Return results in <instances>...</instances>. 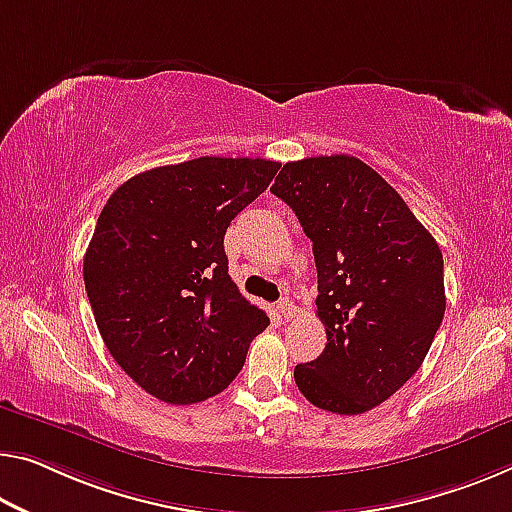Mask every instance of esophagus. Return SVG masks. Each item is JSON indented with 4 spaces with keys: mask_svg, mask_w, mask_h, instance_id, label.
I'll return each mask as SVG.
<instances>
[{
    "mask_svg": "<svg viewBox=\"0 0 512 512\" xmlns=\"http://www.w3.org/2000/svg\"><path fill=\"white\" fill-rule=\"evenodd\" d=\"M277 311H279V316L283 318V320H290L295 316V302L290 300V297H283V300L277 304Z\"/></svg>",
    "mask_w": 512,
    "mask_h": 512,
    "instance_id": "1",
    "label": "esophagus"
}]
</instances>
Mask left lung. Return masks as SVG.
<instances>
[{"mask_svg":"<svg viewBox=\"0 0 512 512\" xmlns=\"http://www.w3.org/2000/svg\"><path fill=\"white\" fill-rule=\"evenodd\" d=\"M313 242L322 355L295 366L304 398L364 414L426 359L442 325L444 258L435 238L377 171L352 155L283 164L270 187Z\"/></svg>","mask_w":512,"mask_h":512,"instance_id":"8db88e82","label":"left lung"}]
</instances>
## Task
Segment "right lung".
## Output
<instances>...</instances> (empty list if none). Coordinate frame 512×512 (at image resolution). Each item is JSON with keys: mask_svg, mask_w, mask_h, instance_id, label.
Wrapping results in <instances>:
<instances>
[{"mask_svg": "<svg viewBox=\"0 0 512 512\" xmlns=\"http://www.w3.org/2000/svg\"><path fill=\"white\" fill-rule=\"evenodd\" d=\"M281 164L196 157L109 196L84 254V286L109 355L169 405L217 396L270 325L229 277L224 233Z\"/></svg>", "mask_w": 512, "mask_h": 512, "instance_id": "right-lung-1", "label": "right lung"}]
</instances>
